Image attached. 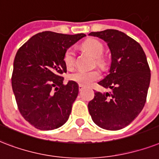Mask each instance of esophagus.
Wrapping results in <instances>:
<instances>
[{
    "label": "esophagus",
    "instance_id": "34e87169",
    "mask_svg": "<svg viewBox=\"0 0 159 159\" xmlns=\"http://www.w3.org/2000/svg\"><path fill=\"white\" fill-rule=\"evenodd\" d=\"M84 89V86L81 85V84H79V90L82 91Z\"/></svg>",
    "mask_w": 159,
    "mask_h": 159
}]
</instances>
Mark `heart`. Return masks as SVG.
Wrapping results in <instances>:
<instances>
[{"label": "heart", "mask_w": 159, "mask_h": 159, "mask_svg": "<svg viewBox=\"0 0 159 159\" xmlns=\"http://www.w3.org/2000/svg\"><path fill=\"white\" fill-rule=\"evenodd\" d=\"M84 50L90 53L93 57L96 59V64L99 66H104V61L102 60V55L104 54V46L99 40L94 39H89L85 40L82 45ZM75 51L72 48H70L66 50L64 55V61L66 67L69 70H71L75 66ZM70 80L75 81L79 84L84 86H88L94 81L98 80L100 78V74L96 70H78L75 73L70 74L69 75Z\"/></svg>", "instance_id": "1"}]
</instances>
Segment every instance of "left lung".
Segmentation results:
<instances>
[{
    "label": "left lung",
    "mask_w": 159,
    "mask_h": 159,
    "mask_svg": "<svg viewBox=\"0 0 159 159\" xmlns=\"http://www.w3.org/2000/svg\"><path fill=\"white\" fill-rule=\"evenodd\" d=\"M89 35L107 43L111 64L107 75L98 82L110 92H94L88 109L94 124L107 130H119L142 111L150 84V69L141 45L124 32L105 30Z\"/></svg>",
    "instance_id": "obj_1"
}]
</instances>
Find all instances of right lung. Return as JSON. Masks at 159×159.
Returning a JSON list of instances; mask_svg holds the SVG:
<instances>
[{
  "label": "right lung",
  "mask_w": 159,
  "mask_h": 159,
  "mask_svg": "<svg viewBox=\"0 0 159 159\" xmlns=\"http://www.w3.org/2000/svg\"><path fill=\"white\" fill-rule=\"evenodd\" d=\"M84 34L44 31L33 35L16 52L11 84L20 113L40 130L58 129L66 123L79 93L78 84H64V55Z\"/></svg>",
  "instance_id": "obj_1"
}]
</instances>
